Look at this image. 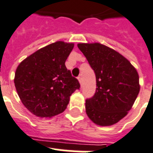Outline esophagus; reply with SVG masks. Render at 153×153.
Wrapping results in <instances>:
<instances>
[{"instance_id": "esophagus-1", "label": "esophagus", "mask_w": 153, "mask_h": 153, "mask_svg": "<svg viewBox=\"0 0 153 153\" xmlns=\"http://www.w3.org/2000/svg\"><path fill=\"white\" fill-rule=\"evenodd\" d=\"M78 80H79V82L80 84H82V77L81 76L78 77Z\"/></svg>"}]
</instances>
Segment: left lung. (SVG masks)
Here are the masks:
<instances>
[{"label": "left lung", "instance_id": "1", "mask_svg": "<svg viewBox=\"0 0 153 153\" xmlns=\"http://www.w3.org/2000/svg\"><path fill=\"white\" fill-rule=\"evenodd\" d=\"M78 47L96 75L97 88L85 100L89 118L99 126H111L125 117L140 91L139 76L128 59L100 43Z\"/></svg>", "mask_w": 153, "mask_h": 153}]
</instances>
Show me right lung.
<instances>
[{
  "label": "right lung",
  "instance_id": "1",
  "mask_svg": "<svg viewBox=\"0 0 153 153\" xmlns=\"http://www.w3.org/2000/svg\"><path fill=\"white\" fill-rule=\"evenodd\" d=\"M73 43L56 42L36 51L19 64L14 83L21 101L38 117H53L68 106L80 84L65 66Z\"/></svg>",
  "mask_w": 153,
  "mask_h": 153
}]
</instances>
